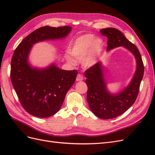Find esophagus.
Masks as SVG:
<instances>
[{
	"label": "esophagus",
	"mask_w": 155,
	"mask_h": 155,
	"mask_svg": "<svg viewBox=\"0 0 155 155\" xmlns=\"http://www.w3.org/2000/svg\"><path fill=\"white\" fill-rule=\"evenodd\" d=\"M83 79V76H82L81 74H78V76L76 77V81H82Z\"/></svg>",
	"instance_id": "obj_1"
}]
</instances>
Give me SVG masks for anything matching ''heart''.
<instances>
[{
  "label": "heart",
  "instance_id": "heart-1",
  "mask_svg": "<svg viewBox=\"0 0 155 155\" xmlns=\"http://www.w3.org/2000/svg\"><path fill=\"white\" fill-rule=\"evenodd\" d=\"M103 45V41L96 39L93 34H88L78 37L70 44L68 52L72 57L76 59L82 57V64L85 67H91L95 63L97 53ZM65 58L69 63L73 64L74 60L68 55Z\"/></svg>",
  "mask_w": 155,
  "mask_h": 155
}]
</instances>
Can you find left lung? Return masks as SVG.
<instances>
[{"label":"left lung","mask_w":155,"mask_h":155,"mask_svg":"<svg viewBox=\"0 0 155 155\" xmlns=\"http://www.w3.org/2000/svg\"><path fill=\"white\" fill-rule=\"evenodd\" d=\"M100 32L108 39L107 50L123 46L134 55L137 62V71L129 85L116 95L110 94L107 91L100 63H97L85 70L88 105L98 118L108 120L122 114L135 102L143 76L144 65L137 46L120 30L108 28L101 30Z\"/></svg>","instance_id":"left-lung-1"}]
</instances>
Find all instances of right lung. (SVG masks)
<instances>
[{
	"instance_id": "1",
	"label": "right lung",
	"mask_w": 155,
	"mask_h": 155,
	"mask_svg": "<svg viewBox=\"0 0 155 155\" xmlns=\"http://www.w3.org/2000/svg\"><path fill=\"white\" fill-rule=\"evenodd\" d=\"M71 29L68 26L39 28L26 37L14 51L11 81L21 105L33 116L47 118L57 113L78 71L61 70L55 65L43 70L31 68L28 63L31 46L41 41L63 38Z\"/></svg>"
}]
</instances>
